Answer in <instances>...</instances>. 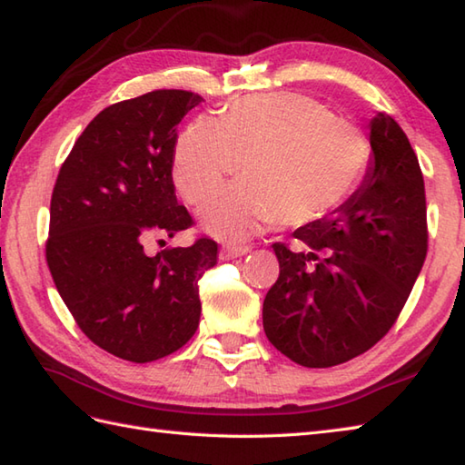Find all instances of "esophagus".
I'll list each match as a JSON object with an SVG mask.
<instances>
[{
    "mask_svg": "<svg viewBox=\"0 0 465 465\" xmlns=\"http://www.w3.org/2000/svg\"><path fill=\"white\" fill-rule=\"evenodd\" d=\"M252 248L248 243H227L222 248L220 255L222 260H233V258H240V255H245Z\"/></svg>",
    "mask_w": 465,
    "mask_h": 465,
    "instance_id": "34e87169",
    "label": "esophagus"
}]
</instances>
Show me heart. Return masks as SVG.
<instances>
[{"label": "heart", "mask_w": 465, "mask_h": 465, "mask_svg": "<svg viewBox=\"0 0 465 465\" xmlns=\"http://www.w3.org/2000/svg\"><path fill=\"white\" fill-rule=\"evenodd\" d=\"M203 210L217 235L258 227L308 223L338 210L358 190L370 162L365 135L313 100L293 92L240 97L217 120L197 117L175 143L173 182L190 203H202L240 170Z\"/></svg>", "instance_id": "b5f03b06"}]
</instances>
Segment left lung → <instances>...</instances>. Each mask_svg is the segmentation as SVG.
Segmentation results:
<instances>
[{"instance_id":"8db88e82","label":"left lung","mask_w":465,"mask_h":465,"mask_svg":"<svg viewBox=\"0 0 465 465\" xmlns=\"http://www.w3.org/2000/svg\"><path fill=\"white\" fill-rule=\"evenodd\" d=\"M373 162L333 215L293 232L310 252L273 243L280 278L263 300L275 350L305 368L358 358L391 330L428 253L426 187L393 117L371 120Z\"/></svg>"}]
</instances>
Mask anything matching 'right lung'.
<instances>
[{
  "label": "right lung",
  "mask_w": 465,
  "mask_h": 465,
  "mask_svg": "<svg viewBox=\"0 0 465 465\" xmlns=\"http://www.w3.org/2000/svg\"><path fill=\"white\" fill-rule=\"evenodd\" d=\"M203 102L155 90L97 114L62 163L49 205L45 260L67 310L97 348L127 361L165 358L192 340L202 275L217 243L145 253V242L193 225L177 203V124Z\"/></svg>",
  "instance_id": "add662e5"
}]
</instances>
